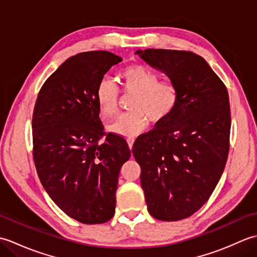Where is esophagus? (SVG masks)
I'll list each match as a JSON object with an SVG mask.
<instances>
[{"mask_svg": "<svg viewBox=\"0 0 257 257\" xmlns=\"http://www.w3.org/2000/svg\"><path fill=\"white\" fill-rule=\"evenodd\" d=\"M127 143H128L129 148L133 149V146H134V143H135V138H133V137L127 138Z\"/></svg>", "mask_w": 257, "mask_h": 257, "instance_id": "34e87169", "label": "esophagus"}]
</instances>
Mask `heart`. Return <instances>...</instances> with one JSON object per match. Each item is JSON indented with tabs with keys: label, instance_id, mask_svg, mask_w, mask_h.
I'll list each match as a JSON object with an SVG mask.
<instances>
[{
	"label": "heart",
	"instance_id": "obj_1",
	"mask_svg": "<svg viewBox=\"0 0 257 257\" xmlns=\"http://www.w3.org/2000/svg\"><path fill=\"white\" fill-rule=\"evenodd\" d=\"M124 92L135 96L130 101L132 111L123 113L109 125L111 133L133 137L147 128L149 120L159 123L170 116L179 101V89L172 81H158L159 76L143 65H129L118 74ZM96 100L105 117L118 112L119 89L112 80L102 78L97 85Z\"/></svg>",
	"mask_w": 257,
	"mask_h": 257
}]
</instances>
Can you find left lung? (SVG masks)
I'll return each mask as SVG.
<instances>
[{
  "mask_svg": "<svg viewBox=\"0 0 257 257\" xmlns=\"http://www.w3.org/2000/svg\"><path fill=\"white\" fill-rule=\"evenodd\" d=\"M135 54L179 89L174 111L133 147L147 206L157 220L187 219L209 200L224 171L231 130L227 89L192 52L148 48Z\"/></svg>",
  "mask_w": 257,
  "mask_h": 257,
  "instance_id": "left-lung-1",
  "label": "left lung"
}]
</instances>
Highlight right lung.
Masks as SVG:
<instances>
[{"label":"right lung","instance_id":"obj_1","mask_svg":"<svg viewBox=\"0 0 257 257\" xmlns=\"http://www.w3.org/2000/svg\"><path fill=\"white\" fill-rule=\"evenodd\" d=\"M121 61L106 51L69 57L46 79L35 102L38 178L59 209L84 224L113 216L120 169L132 155L124 138L103 132L96 100L98 83Z\"/></svg>","mask_w":257,"mask_h":257}]
</instances>
